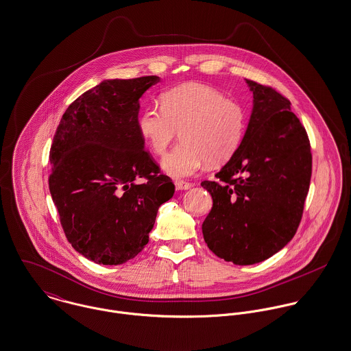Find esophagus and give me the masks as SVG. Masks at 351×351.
Masks as SVG:
<instances>
[{
	"label": "esophagus",
	"instance_id": "1",
	"mask_svg": "<svg viewBox=\"0 0 351 351\" xmlns=\"http://www.w3.org/2000/svg\"><path fill=\"white\" fill-rule=\"evenodd\" d=\"M175 187H176L178 191H187V190H190L193 187V184L191 183H186V182H176Z\"/></svg>",
	"mask_w": 351,
	"mask_h": 351
}]
</instances>
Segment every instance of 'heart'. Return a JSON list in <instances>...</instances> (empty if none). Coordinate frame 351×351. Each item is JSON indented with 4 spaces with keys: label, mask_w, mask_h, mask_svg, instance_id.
Instances as JSON below:
<instances>
[{
    "label": "heart",
    "mask_w": 351,
    "mask_h": 351,
    "mask_svg": "<svg viewBox=\"0 0 351 351\" xmlns=\"http://www.w3.org/2000/svg\"><path fill=\"white\" fill-rule=\"evenodd\" d=\"M160 105L147 106L138 116L140 134L162 155L176 138L182 143L161 161L173 179L194 176L204 164L222 162L239 147L246 114L242 106L206 84L184 83L161 94Z\"/></svg>",
    "instance_id": "obj_1"
}]
</instances>
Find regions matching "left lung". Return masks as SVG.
<instances>
[{"label":"left lung","mask_w":351,"mask_h":351,"mask_svg":"<svg viewBox=\"0 0 351 351\" xmlns=\"http://www.w3.org/2000/svg\"><path fill=\"white\" fill-rule=\"evenodd\" d=\"M253 109L230 160L202 187L213 208L202 232L208 249L235 265H253L296 233L311 180L310 140L291 102L272 87L245 79Z\"/></svg>","instance_id":"1"}]
</instances>
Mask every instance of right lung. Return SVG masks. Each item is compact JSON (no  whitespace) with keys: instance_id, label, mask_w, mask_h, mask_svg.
<instances>
[{"instance_id":"obj_1","label":"right lung","mask_w":351,"mask_h":351,"mask_svg":"<svg viewBox=\"0 0 351 351\" xmlns=\"http://www.w3.org/2000/svg\"><path fill=\"white\" fill-rule=\"evenodd\" d=\"M157 82L156 75L102 80L67 108L53 136L49 193L69 242L97 264L134 258L149 241L158 207L175 193L137 126L140 98Z\"/></svg>"}]
</instances>
